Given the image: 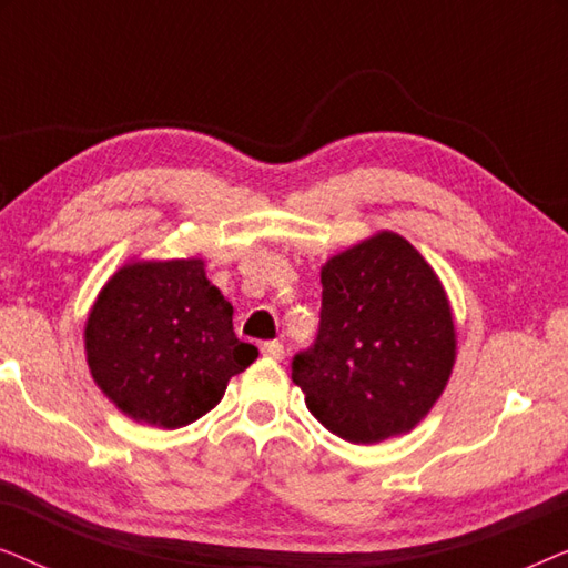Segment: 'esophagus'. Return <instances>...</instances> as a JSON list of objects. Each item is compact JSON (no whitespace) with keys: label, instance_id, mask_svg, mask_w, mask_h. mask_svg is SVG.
<instances>
[{"label":"esophagus","instance_id":"34e87169","mask_svg":"<svg viewBox=\"0 0 568 568\" xmlns=\"http://www.w3.org/2000/svg\"><path fill=\"white\" fill-rule=\"evenodd\" d=\"M261 352H263V356H268V359H282L284 344L282 341H266V344H261Z\"/></svg>","mask_w":568,"mask_h":568}]
</instances>
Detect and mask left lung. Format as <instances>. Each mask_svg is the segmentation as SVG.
I'll return each instance as SVG.
<instances>
[{"label":"left lung","mask_w":568,"mask_h":568,"mask_svg":"<svg viewBox=\"0 0 568 568\" xmlns=\"http://www.w3.org/2000/svg\"><path fill=\"white\" fill-rule=\"evenodd\" d=\"M321 284L317 336L292 356L310 414L354 445L414 429L455 362L437 274L408 240L379 232L325 263Z\"/></svg>","instance_id":"left-lung-1"}]
</instances>
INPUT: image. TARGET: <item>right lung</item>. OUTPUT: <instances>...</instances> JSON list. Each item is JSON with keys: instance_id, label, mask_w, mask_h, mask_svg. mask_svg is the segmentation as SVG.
Segmentation results:
<instances>
[{"instance_id": "1", "label": "right lung", "mask_w": 568, "mask_h": 568, "mask_svg": "<svg viewBox=\"0 0 568 568\" xmlns=\"http://www.w3.org/2000/svg\"><path fill=\"white\" fill-rule=\"evenodd\" d=\"M84 346L100 390L162 429L209 414L258 356L235 336L232 305L196 258L121 268L92 307Z\"/></svg>"}]
</instances>
